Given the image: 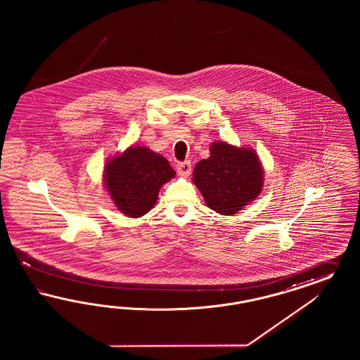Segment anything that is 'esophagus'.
<instances>
[{"label": "esophagus", "mask_w": 360, "mask_h": 360, "mask_svg": "<svg viewBox=\"0 0 360 360\" xmlns=\"http://www.w3.org/2000/svg\"><path fill=\"white\" fill-rule=\"evenodd\" d=\"M175 167H176V173L182 175V176H187V175H190V173H191V164L188 161L178 162Z\"/></svg>", "instance_id": "34e87169"}]
</instances>
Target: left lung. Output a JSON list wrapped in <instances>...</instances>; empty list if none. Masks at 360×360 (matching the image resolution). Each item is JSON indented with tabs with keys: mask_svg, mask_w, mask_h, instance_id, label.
<instances>
[{
	"mask_svg": "<svg viewBox=\"0 0 360 360\" xmlns=\"http://www.w3.org/2000/svg\"><path fill=\"white\" fill-rule=\"evenodd\" d=\"M211 155L196 164L193 182L208 207L221 215H235L262 193V165L251 148L212 142Z\"/></svg>",
	"mask_w": 360,
	"mask_h": 360,
	"instance_id": "obj_1",
	"label": "left lung"
}]
</instances>
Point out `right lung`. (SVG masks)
I'll return each mask as SVG.
<instances>
[{"instance_id":"add662e5","label":"right lung","mask_w":360,"mask_h":360,"mask_svg":"<svg viewBox=\"0 0 360 360\" xmlns=\"http://www.w3.org/2000/svg\"><path fill=\"white\" fill-rule=\"evenodd\" d=\"M174 175L161 154L146 146H131L107 161L104 185L117 210L129 218H140L154 207L161 186Z\"/></svg>"}]
</instances>
